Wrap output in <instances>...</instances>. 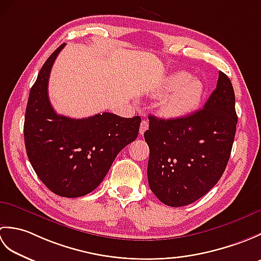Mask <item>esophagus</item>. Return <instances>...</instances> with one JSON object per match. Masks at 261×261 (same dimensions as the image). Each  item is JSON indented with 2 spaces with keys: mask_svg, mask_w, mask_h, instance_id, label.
I'll return each mask as SVG.
<instances>
[{
  "mask_svg": "<svg viewBox=\"0 0 261 261\" xmlns=\"http://www.w3.org/2000/svg\"><path fill=\"white\" fill-rule=\"evenodd\" d=\"M148 126H149V123H148V121L147 120H142V122H141V124H140V135H143L145 134V131L148 129Z\"/></svg>",
  "mask_w": 261,
  "mask_h": 261,
  "instance_id": "esophagus-1",
  "label": "esophagus"
}]
</instances>
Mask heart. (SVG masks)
Segmentation results:
<instances>
[{
	"label": "heart",
	"instance_id": "b5f03b06",
	"mask_svg": "<svg viewBox=\"0 0 261 261\" xmlns=\"http://www.w3.org/2000/svg\"><path fill=\"white\" fill-rule=\"evenodd\" d=\"M159 93L169 94L160 104L162 114L168 119H180L198 108L203 97V85L186 73H176L164 81Z\"/></svg>",
	"mask_w": 261,
	"mask_h": 261
}]
</instances>
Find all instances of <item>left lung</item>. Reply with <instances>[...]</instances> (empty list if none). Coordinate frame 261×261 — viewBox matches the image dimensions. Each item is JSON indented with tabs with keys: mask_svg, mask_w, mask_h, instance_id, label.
<instances>
[{
	"mask_svg": "<svg viewBox=\"0 0 261 261\" xmlns=\"http://www.w3.org/2000/svg\"><path fill=\"white\" fill-rule=\"evenodd\" d=\"M237 122L233 86L222 71L202 110L180 119L149 115L148 182L160 202L185 206L219 181L229 162Z\"/></svg>",
	"mask_w": 261,
	"mask_h": 261,
	"instance_id": "1",
	"label": "left lung"
}]
</instances>
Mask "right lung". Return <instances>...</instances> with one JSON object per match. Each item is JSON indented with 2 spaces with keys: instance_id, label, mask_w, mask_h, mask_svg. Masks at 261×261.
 <instances>
[{
  "instance_id": "1",
  "label": "right lung",
  "mask_w": 261,
  "mask_h": 261,
  "mask_svg": "<svg viewBox=\"0 0 261 261\" xmlns=\"http://www.w3.org/2000/svg\"><path fill=\"white\" fill-rule=\"evenodd\" d=\"M64 46L46 60L31 87L23 134L28 158L43 184L59 196L80 197L101 184L118 153L137 139L141 118L103 112L71 119L55 112L48 82Z\"/></svg>"
}]
</instances>
